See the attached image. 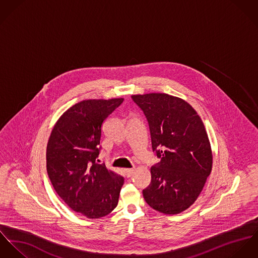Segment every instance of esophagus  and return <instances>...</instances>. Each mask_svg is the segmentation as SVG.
<instances>
[{
  "mask_svg": "<svg viewBox=\"0 0 258 258\" xmlns=\"http://www.w3.org/2000/svg\"><path fill=\"white\" fill-rule=\"evenodd\" d=\"M134 169H124V174L126 177H131L134 174Z\"/></svg>",
  "mask_w": 258,
  "mask_h": 258,
  "instance_id": "obj_1",
  "label": "esophagus"
}]
</instances>
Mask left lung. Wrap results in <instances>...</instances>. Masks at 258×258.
<instances>
[{
  "label": "left lung",
  "instance_id": "left-lung-1",
  "mask_svg": "<svg viewBox=\"0 0 258 258\" xmlns=\"http://www.w3.org/2000/svg\"><path fill=\"white\" fill-rule=\"evenodd\" d=\"M149 126L152 151L160 162L150 168L143 191L154 210L179 214L200 195L212 170V150L204 123L187 102L162 93L134 95Z\"/></svg>",
  "mask_w": 258,
  "mask_h": 258
}]
</instances>
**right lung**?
<instances>
[{"instance_id": "obj_1", "label": "right lung", "mask_w": 258, "mask_h": 258, "mask_svg": "<svg viewBox=\"0 0 258 258\" xmlns=\"http://www.w3.org/2000/svg\"><path fill=\"white\" fill-rule=\"evenodd\" d=\"M123 99L87 100L68 109L55 123L46 148V169L58 196L89 219L117 205L123 177L96 162L104 120Z\"/></svg>"}]
</instances>
